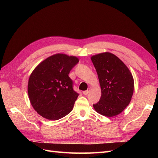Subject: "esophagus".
I'll return each mask as SVG.
<instances>
[{
	"instance_id": "1",
	"label": "esophagus",
	"mask_w": 158,
	"mask_h": 158,
	"mask_svg": "<svg viewBox=\"0 0 158 158\" xmlns=\"http://www.w3.org/2000/svg\"><path fill=\"white\" fill-rule=\"evenodd\" d=\"M89 90H90V89H89V88H88V90L84 91V92H83L84 95H87L89 94Z\"/></svg>"
}]
</instances>
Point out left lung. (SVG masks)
Returning a JSON list of instances; mask_svg holds the SVG:
<instances>
[{"label":"left lung","instance_id":"obj_1","mask_svg":"<svg viewBox=\"0 0 158 158\" xmlns=\"http://www.w3.org/2000/svg\"><path fill=\"white\" fill-rule=\"evenodd\" d=\"M101 86L99 101L93 106L98 113L108 117L121 113L130 103L134 92V79L123 62L111 52L91 57Z\"/></svg>","mask_w":158,"mask_h":158}]
</instances>
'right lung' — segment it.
<instances>
[{
  "instance_id": "add662e5",
  "label": "right lung",
  "mask_w": 158,
  "mask_h": 158,
  "mask_svg": "<svg viewBox=\"0 0 158 158\" xmlns=\"http://www.w3.org/2000/svg\"><path fill=\"white\" fill-rule=\"evenodd\" d=\"M79 62L74 56L55 54L42 61L31 74L27 93L38 114L51 121L67 115L73 109L78 94L69 76Z\"/></svg>"
}]
</instances>
